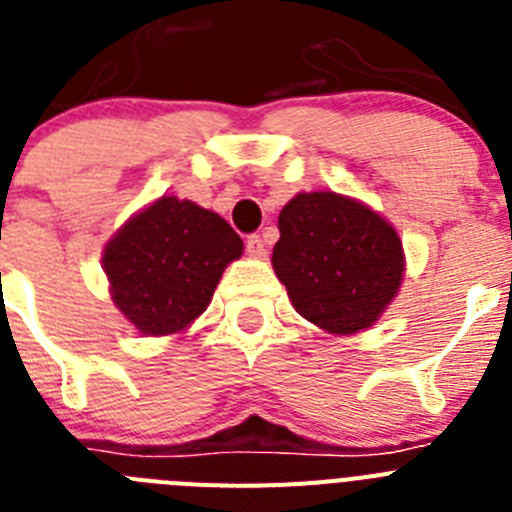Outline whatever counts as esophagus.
I'll return each mask as SVG.
<instances>
[{
	"mask_svg": "<svg viewBox=\"0 0 512 512\" xmlns=\"http://www.w3.org/2000/svg\"><path fill=\"white\" fill-rule=\"evenodd\" d=\"M246 253L253 256V259H264L266 256V243L261 241V235H248L246 238Z\"/></svg>",
	"mask_w": 512,
	"mask_h": 512,
	"instance_id": "34e87169",
	"label": "esophagus"
}]
</instances>
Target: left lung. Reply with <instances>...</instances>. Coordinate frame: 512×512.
<instances>
[{
	"label": "left lung",
	"instance_id": "left-lung-1",
	"mask_svg": "<svg viewBox=\"0 0 512 512\" xmlns=\"http://www.w3.org/2000/svg\"><path fill=\"white\" fill-rule=\"evenodd\" d=\"M271 264L302 318L328 333L369 328L400 289L405 256L384 217L333 192L297 194Z\"/></svg>",
	"mask_w": 512,
	"mask_h": 512
}]
</instances>
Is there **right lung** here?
<instances>
[{
	"mask_svg": "<svg viewBox=\"0 0 512 512\" xmlns=\"http://www.w3.org/2000/svg\"><path fill=\"white\" fill-rule=\"evenodd\" d=\"M243 241L223 217L189 200L161 197L104 248L112 300L146 336L187 328L210 305Z\"/></svg>",
	"mask_w": 512,
	"mask_h": 512,
	"instance_id": "obj_1",
	"label": "right lung"
}]
</instances>
